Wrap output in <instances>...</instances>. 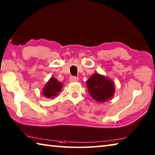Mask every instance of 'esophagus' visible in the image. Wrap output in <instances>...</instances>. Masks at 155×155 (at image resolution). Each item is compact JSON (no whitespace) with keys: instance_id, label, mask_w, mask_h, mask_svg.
<instances>
[{"instance_id":"esophagus-1","label":"esophagus","mask_w":155,"mask_h":155,"mask_svg":"<svg viewBox=\"0 0 155 155\" xmlns=\"http://www.w3.org/2000/svg\"><path fill=\"white\" fill-rule=\"evenodd\" d=\"M79 80V78L78 77H75V76H72L70 78V81L71 82H76V81H78Z\"/></svg>"}]
</instances>
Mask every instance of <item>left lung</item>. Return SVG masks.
I'll return each instance as SVG.
<instances>
[{
  "label": "left lung",
  "mask_w": 155,
  "mask_h": 155,
  "mask_svg": "<svg viewBox=\"0 0 155 155\" xmlns=\"http://www.w3.org/2000/svg\"><path fill=\"white\" fill-rule=\"evenodd\" d=\"M86 86L90 96L98 103H104L112 98L115 91L112 80L98 73L90 77L86 81Z\"/></svg>",
  "instance_id": "obj_1"
}]
</instances>
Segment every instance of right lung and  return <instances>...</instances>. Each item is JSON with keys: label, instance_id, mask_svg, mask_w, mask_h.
Segmentation results:
<instances>
[{"label": "right lung", "instance_id": "1", "mask_svg": "<svg viewBox=\"0 0 155 155\" xmlns=\"http://www.w3.org/2000/svg\"><path fill=\"white\" fill-rule=\"evenodd\" d=\"M63 87V83L58 81L56 78L51 77L43 87L42 94L48 98H53Z\"/></svg>", "mask_w": 155, "mask_h": 155}]
</instances>
